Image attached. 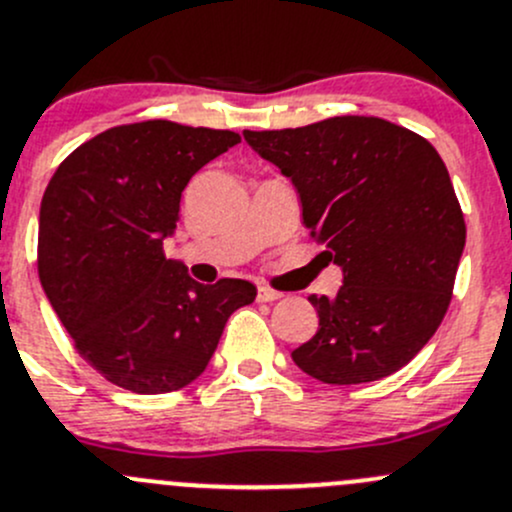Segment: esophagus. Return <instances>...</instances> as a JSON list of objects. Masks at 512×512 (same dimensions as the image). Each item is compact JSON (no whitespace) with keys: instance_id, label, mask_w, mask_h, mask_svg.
Segmentation results:
<instances>
[{"instance_id":"1","label":"esophagus","mask_w":512,"mask_h":512,"mask_svg":"<svg viewBox=\"0 0 512 512\" xmlns=\"http://www.w3.org/2000/svg\"><path fill=\"white\" fill-rule=\"evenodd\" d=\"M282 297V292H277V289H270V287H260L257 289V301H277Z\"/></svg>"}]
</instances>
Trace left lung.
Segmentation results:
<instances>
[{
  "instance_id": "left-lung-1",
  "label": "left lung",
  "mask_w": 512,
  "mask_h": 512,
  "mask_svg": "<svg viewBox=\"0 0 512 512\" xmlns=\"http://www.w3.org/2000/svg\"><path fill=\"white\" fill-rule=\"evenodd\" d=\"M242 134L292 179L309 235L343 270L336 297H309L319 331L292 351L294 363L328 385L405 368L449 309L466 242L437 149L412 129L360 115Z\"/></svg>"
}]
</instances>
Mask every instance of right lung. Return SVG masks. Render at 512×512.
I'll use <instances>...</instances> for the list:
<instances>
[{"mask_svg": "<svg viewBox=\"0 0 512 512\" xmlns=\"http://www.w3.org/2000/svg\"><path fill=\"white\" fill-rule=\"evenodd\" d=\"M238 142L230 129L134 122L80 144L48 181L41 287L80 358L112 385L161 395L193 383L230 314L255 301V284H198L164 255L181 191Z\"/></svg>", "mask_w": 512, "mask_h": 512, "instance_id": "right-lung-1", "label": "right lung"}]
</instances>
